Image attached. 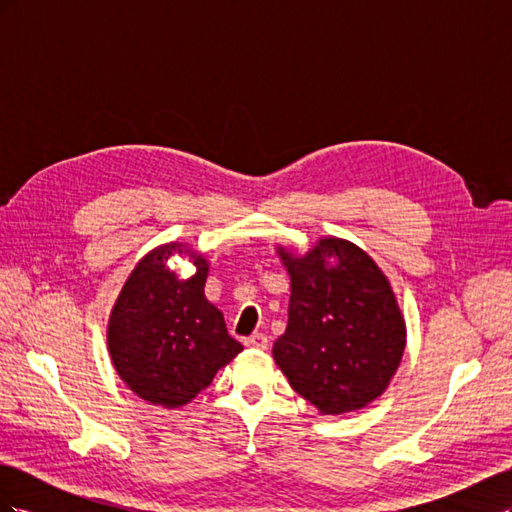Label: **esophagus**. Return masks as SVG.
Listing matches in <instances>:
<instances>
[{
    "instance_id": "obj_1",
    "label": "esophagus",
    "mask_w": 512,
    "mask_h": 512,
    "mask_svg": "<svg viewBox=\"0 0 512 512\" xmlns=\"http://www.w3.org/2000/svg\"><path fill=\"white\" fill-rule=\"evenodd\" d=\"M243 344H245L247 348H252V350H265V348L269 346V339H267L265 333H254V335H250V337H245Z\"/></svg>"
}]
</instances>
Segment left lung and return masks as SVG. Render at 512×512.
Segmentation results:
<instances>
[{"instance_id": "obj_1", "label": "left lung", "mask_w": 512, "mask_h": 512, "mask_svg": "<svg viewBox=\"0 0 512 512\" xmlns=\"http://www.w3.org/2000/svg\"><path fill=\"white\" fill-rule=\"evenodd\" d=\"M275 252L290 277L275 365L320 414L363 410L386 391L406 350V320L389 277L339 237H320L305 254L286 245Z\"/></svg>"}]
</instances>
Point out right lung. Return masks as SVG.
<instances>
[{"mask_svg": "<svg viewBox=\"0 0 512 512\" xmlns=\"http://www.w3.org/2000/svg\"><path fill=\"white\" fill-rule=\"evenodd\" d=\"M173 253L193 260L190 278L167 269ZM207 275L205 254L170 241L136 262L115 299L106 324L108 354L117 376L151 406H188L243 350L228 335L220 309L205 297Z\"/></svg>", "mask_w": 512, "mask_h": 512, "instance_id": "1", "label": "right lung"}]
</instances>
